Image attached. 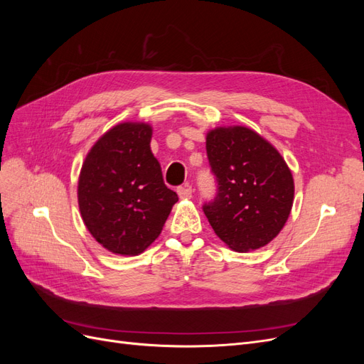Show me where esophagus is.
I'll list each match as a JSON object with an SVG mask.
<instances>
[{
	"label": "esophagus",
	"mask_w": 364,
	"mask_h": 364,
	"mask_svg": "<svg viewBox=\"0 0 364 364\" xmlns=\"http://www.w3.org/2000/svg\"><path fill=\"white\" fill-rule=\"evenodd\" d=\"M178 194H179L181 199H191V197H193V188H191L190 185L179 186Z\"/></svg>",
	"instance_id": "1"
}]
</instances>
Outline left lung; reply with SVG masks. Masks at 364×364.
Wrapping results in <instances>:
<instances>
[{"instance_id": "obj_1", "label": "left lung", "mask_w": 364, "mask_h": 364, "mask_svg": "<svg viewBox=\"0 0 364 364\" xmlns=\"http://www.w3.org/2000/svg\"><path fill=\"white\" fill-rule=\"evenodd\" d=\"M206 153L218 193L203 205V213L215 235L235 252L269 245L293 206L294 181L287 162L246 126L209 130Z\"/></svg>"}]
</instances>
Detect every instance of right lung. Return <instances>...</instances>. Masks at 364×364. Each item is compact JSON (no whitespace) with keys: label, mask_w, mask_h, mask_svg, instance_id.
Here are the masks:
<instances>
[{"label":"right lung","mask_w":364,"mask_h":364,"mask_svg":"<svg viewBox=\"0 0 364 364\" xmlns=\"http://www.w3.org/2000/svg\"><path fill=\"white\" fill-rule=\"evenodd\" d=\"M147 123H119L87 151L77 199L90 234L115 255L135 257L155 241L178 194L164 183Z\"/></svg>","instance_id":"1"}]
</instances>
